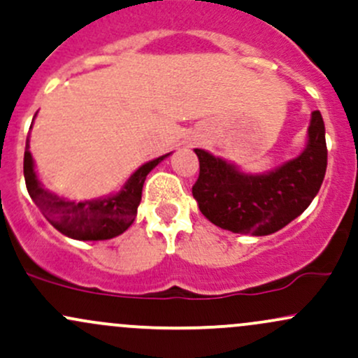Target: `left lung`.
<instances>
[{
  "label": "left lung",
  "instance_id": "left-lung-1",
  "mask_svg": "<svg viewBox=\"0 0 358 358\" xmlns=\"http://www.w3.org/2000/svg\"><path fill=\"white\" fill-rule=\"evenodd\" d=\"M194 152L199 176L193 196L199 211L220 229L252 236H270L297 218L317 194L328 165L319 110L310 117L306 150L268 174H244L205 150Z\"/></svg>",
  "mask_w": 358,
  "mask_h": 358
}]
</instances>
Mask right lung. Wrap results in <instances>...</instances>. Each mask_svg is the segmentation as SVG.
<instances>
[{
  "label": "right lung",
  "instance_id": "right-lung-1",
  "mask_svg": "<svg viewBox=\"0 0 358 358\" xmlns=\"http://www.w3.org/2000/svg\"><path fill=\"white\" fill-rule=\"evenodd\" d=\"M169 155V153H167ZM167 155L141 165L128 179L117 194L95 201H66L45 191L37 180L34 160L29 152V140L25 145L24 176L27 191L36 201L48 222L64 236L76 241H106L124 232L136 217L141 201V189L148 172L159 165Z\"/></svg>",
  "mask_w": 358,
  "mask_h": 358
}]
</instances>
